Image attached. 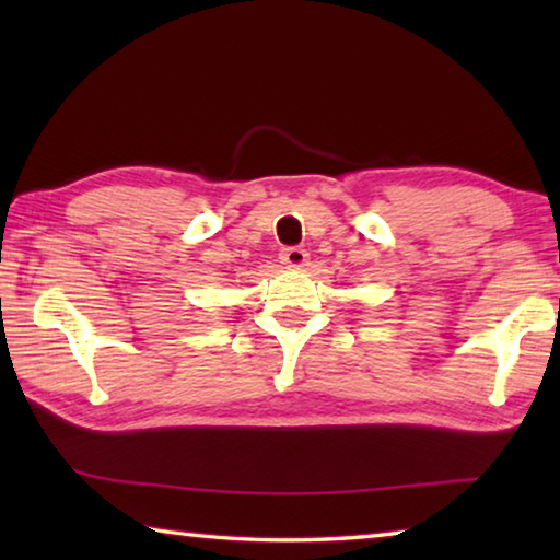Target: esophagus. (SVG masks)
Masks as SVG:
<instances>
[{
    "label": "esophagus",
    "instance_id": "obj_1",
    "mask_svg": "<svg viewBox=\"0 0 560 560\" xmlns=\"http://www.w3.org/2000/svg\"><path fill=\"white\" fill-rule=\"evenodd\" d=\"M279 259L287 264V267H306L308 264V252L301 249V246H287V249H281Z\"/></svg>",
    "mask_w": 560,
    "mask_h": 560
}]
</instances>
